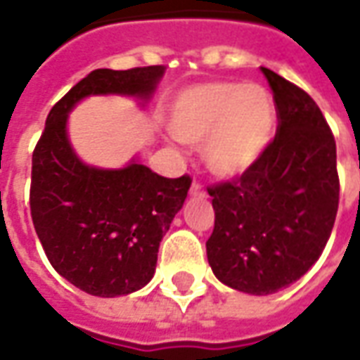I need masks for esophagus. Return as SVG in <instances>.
<instances>
[{
    "label": "esophagus",
    "instance_id": "esophagus-1",
    "mask_svg": "<svg viewBox=\"0 0 360 360\" xmlns=\"http://www.w3.org/2000/svg\"><path fill=\"white\" fill-rule=\"evenodd\" d=\"M188 195L191 196H204V188H202V185H200V183H193V185H191V191H188Z\"/></svg>",
    "mask_w": 360,
    "mask_h": 360
}]
</instances>
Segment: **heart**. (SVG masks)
Instances as JSON below:
<instances>
[{
	"label": "heart",
	"instance_id": "obj_1",
	"mask_svg": "<svg viewBox=\"0 0 360 360\" xmlns=\"http://www.w3.org/2000/svg\"><path fill=\"white\" fill-rule=\"evenodd\" d=\"M167 127L177 141L202 146L204 164L214 175L235 177L268 148L276 105L270 92L255 82H204L173 100Z\"/></svg>",
	"mask_w": 360,
	"mask_h": 360
}]
</instances>
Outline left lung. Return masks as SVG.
<instances>
[{
	"label": "left lung",
	"mask_w": 360,
	"mask_h": 360,
	"mask_svg": "<svg viewBox=\"0 0 360 360\" xmlns=\"http://www.w3.org/2000/svg\"><path fill=\"white\" fill-rule=\"evenodd\" d=\"M278 133L239 179L208 188L216 212L206 255L231 289L271 295L316 262L332 233L340 177L335 141L316 102L262 67Z\"/></svg>",
	"instance_id": "obj_1"
}]
</instances>
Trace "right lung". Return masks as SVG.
Instances as JSON below:
<instances>
[{"mask_svg":"<svg viewBox=\"0 0 360 360\" xmlns=\"http://www.w3.org/2000/svg\"><path fill=\"white\" fill-rule=\"evenodd\" d=\"M164 73L162 65L92 71L51 108L32 154L36 235L59 276L94 297L134 293L154 278L160 243L183 208L191 177H162L139 158L119 169L84 164L69 141V113L89 96L148 102Z\"/></svg>","mask_w":360,"mask_h":360,"instance_id":"obj_1","label":"right lung"}]
</instances>
